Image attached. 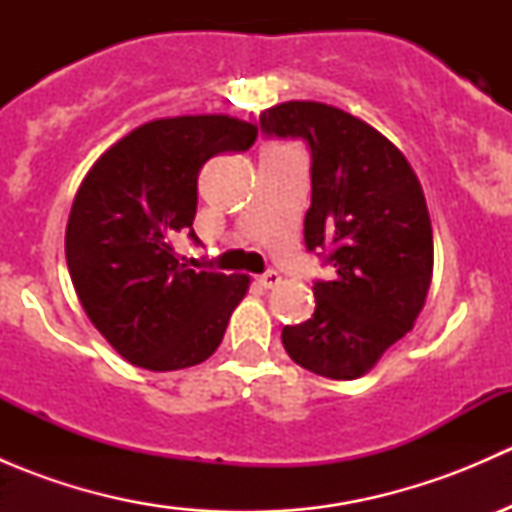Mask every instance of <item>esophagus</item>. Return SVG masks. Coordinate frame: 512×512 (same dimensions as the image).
Listing matches in <instances>:
<instances>
[{
    "label": "esophagus",
    "instance_id": "esophagus-1",
    "mask_svg": "<svg viewBox=\"0 0 512 512\" xmlns=\"http://www.w3.org/2000/svg\"><path fill=\"white\" fill-rule=\"evenodd\" d=\"M282 277H280V272H275V270H267V272H262L260 277H257V285L260 287H265V289H272L277 285V282H280Z\"/></svg>",
    "mask_w": 512,
    "mask_h": 512
}]
</instances>
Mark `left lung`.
<instances>
[{
    "mask_svg": "<svg viewBox=\"0 0 512 512\" xmlns=\"http://www.w3.org/2000/svg\"><path fill=\"white\" fill-rule=\"evenodd\" d=\"M260 131L307 143L304 245L337 272L314 280L312 319L282 329V344L302 369L359 379L414 329L431 287L433 230L421 183L389 138L327 103L267 108Z\"/></svg>",
    "mask_w": 512,
    "mask_h": 512,
    "instance_id": "obj_1",
    "label": "left lung"
}]
</instances>
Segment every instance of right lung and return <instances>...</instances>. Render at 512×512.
Instances as JSON below:
<instances>
[{
	"label": "right lung",
	"instance_id": "1",
	"mask_svg": "<svg viewBox=\"0 0 512 512\" xmlns=\"http://www.w3.org/2000/svg\"><path fill=\"white\" fill-rule=\"evenodd\" d=\"M257 128L230 116L158 118L96 160L66 225V265L94 327L131 364L175 371L223 342L247 275L188 270L175 257L193 232L200 168L242 153Z\"/></svg>",
	"mask_w": 512,
	"mask_h": 512
}]
</instances>
